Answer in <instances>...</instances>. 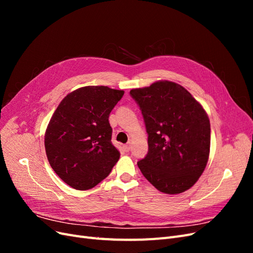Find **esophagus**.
<instances>
[{"label":"esophagus","instance_id":"1","mask_svg":"<svg viewBox=\"0 0 253 253\" xmlns=\"http://www.w3.org/2000/svg\"><path fill=\"white\" fill-rule=\"evenodd\" d=\"M124 150H125L126 152H128L129 150H131V144H129V143L125 144V145H124Z\"/></svg>","mask_w":253,"mask_h":253}]
</instances>
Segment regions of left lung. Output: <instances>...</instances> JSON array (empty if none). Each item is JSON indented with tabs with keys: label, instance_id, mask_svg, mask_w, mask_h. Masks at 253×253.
<instances>
[{
	"label": "left lung",
	"instance_id": "1",
	"mask_svg": "<svg viewBox=\"0 0 253 253\" xmlns=\"http://www.w3.org/2000/svg\"><path fill=\"white\" fill-rule=\"evenodd\" d=\"M148 133L143 176L160 192L178 194L201 177L210 152V121L200 102L179 84L157 81L129 91Z\"/></svg>",
	"mask_w": 253,
	"mask_h": 253
}]
</instances>
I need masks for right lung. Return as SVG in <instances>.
Here are the masks:
<instances>
[{
  "label": "right lung",
  "instance_id": "obj_1",
  "mask_svg": "<svg viewBox=\"0 0 253 253\" xmlns=\"http://www.w3.org/2000/svg\"><path fill=\"white\" fill-rule=\"evenodd\" d=\"M125 91L84 86L58 105L45 132V151L52 170L77 190L94 188L120 157L112 143L109 116Z\"/></svg>",
  "mask_w": 253,
  "mask_h": 253
}]
</instances>
